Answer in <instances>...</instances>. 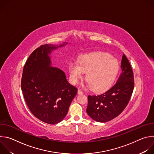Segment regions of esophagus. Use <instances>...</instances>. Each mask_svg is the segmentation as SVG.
I'll use <instances>...</instances> for the list:
<instances>
[{
	"label": "esophagus",
	"instance_id": "1",
	"mask_svg": "<svg viewBox=\"0 0 154 154\" xmlns=\"http://www.w3.org/2000/svg\"><path fill=\"white\" fill-rule=\"evenodd\" d=\"M77 93L78 94H82L83 93L80 90H78V91H77Z\"/></svg>",
	"mask_w": 154,
	"mask_h": 154
}]
</instances>
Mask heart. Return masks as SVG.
<instances>
[{
  "label": "heart",
  "instance_id": "b5f03b06",
  "mask_svg": "<svg viewBox=\"0 0 154 154\" xmlns=\"http://www.w3.org/2000/svg\"><path fill=\"white\" fill-rule=\"evenodd\" d=\"M72 61L69 66L70 80L76 85L86 73L88 86L93 91L102 92L113 83L119 70L118 60L110 55L102 52L82 55L79 60Z\"/></svg>",
  "mask_w": 154,
  "mask_h": 154
}]
</instances>
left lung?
I'll return each instance as SVG.
<instances>
[{
    "label": "left lung",
    "instance_id": "left-lung-1",
    "mask_svg": "<svg viewBox=\"0 0 154 154\" xmlns=\"http://www.w3.org/2000/svg\"><path fill=\"white\" fill-rule=\"evenodd\" d=\"M121 68L122 72L116 83L105 93L88 96L86 113L99 122L110 121L119 115L127 105L134 88V72L124 54Z\"/></svg>",
    "mask_w": 154,
    "mask_h": 154
}]
</instances>
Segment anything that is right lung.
<instances>
[{
  "mask_svg": "<svg viewBox=\"0 0 154 154\" xmlns=\"http://www.w3.org/2000/svg\"><path fill=\"white\" fill-rule=\"evenodd\" d=\"M67 45L41 46L29 56L23 69L21 90L26 103L36 118L49 124L65 118L77 93L64 72L52 63V52Z\"/></svg>",
  "mask_w": 154,
  "mask_h": 154,
  "instance_id": "add662e5",
  "label": "right lung"
}]
</instances>
